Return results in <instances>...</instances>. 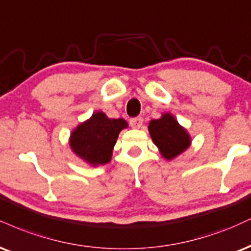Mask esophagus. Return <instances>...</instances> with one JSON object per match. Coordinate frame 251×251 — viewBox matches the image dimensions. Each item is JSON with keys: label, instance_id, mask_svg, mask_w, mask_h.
<instances>
[{"label": "esophagus", "instance_id": "1", "mask_svg": "<svg viewBox=\"0 0 251 251\" xmlns=\"http://www.w3.org/2000/svg\"><path fill=\"white\" fill-rule=\"evenodd\" d=\"M143 123H144V119L141 117L132 118V119L129 120V125H131V127L133 128H140L141 125H143Z\"/></svg>", "mask_w": 251, "mask_h": 251}]
</instances>
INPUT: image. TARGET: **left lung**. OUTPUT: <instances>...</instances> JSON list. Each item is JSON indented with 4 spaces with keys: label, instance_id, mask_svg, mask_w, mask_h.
I'll return each instance as SVG.
<instances>
[{
    "label": "left lung",
    "instance_id": "obj_1",
    "mask_svg": "<svg viewBox=\"0 0 251 251\" xmlns=\"http://www.w3.org/2000/svg\"><path fill=\"white\" fill-rule=\"evenodd\" d=\"M149 131L153 143L167 160L181 154L191 145L189 134L170 113L164 114L160 119L151 120Z\"/></svg>",
    "mask_w": 251,
    "mask_h": 251
}]
</instances>
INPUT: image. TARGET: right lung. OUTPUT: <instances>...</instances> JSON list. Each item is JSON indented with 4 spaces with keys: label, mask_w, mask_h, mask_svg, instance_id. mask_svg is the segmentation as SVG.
Returning a JSON list of instances; mask_svg holds the SVG:
<instances>
[{
    "label": "right lung",
    "mask_w": 251,
    "mask_h": 251,
    "mask_svg": "<svg viewBox=\"0 0 251 251\" xmlns=\"http://www.w3.org/2000/svg\"><path fill=\"white\" fill-rule=\"evenodd\" d=\"M127 127L126 120L110 119L102 112H96L72 132L70 146L76 154L91 166L105 165L111 160L118 135Z\"/></svg>",
    "instance_id": "obj_1"
}]
</instances>
